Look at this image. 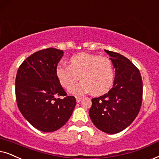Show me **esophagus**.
Here are the masks:
<instances>
[{"mask_svg":"<svg viewBox=\"0 0 159 159\" xmlns=\"http://www.w3.org/2000/svg\"><path fill=\"white\" fill-rule=\"evenodd\" d=\"M75 98H76V101H77L78 103V102L81 101V100H82V98L81 97H76Z\"/></svg>","mask_w":159,"mask_h":159,"instance_id":"1","label":"esophagus"}]
</instances>
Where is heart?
<instances>
[{"label":"heart","instance_id":"obj_1","mask_svg":"<svg viewBox=\"0 0 159 159\" xmlns=\"http://www.w3.org/2000/svg\"><path fill=\"white\" fill-rule=\"evenodd\" d=\"M82 81L73 88L78 75ZM56 75L65 89L75 95L91 92L94 95L107 92L113 84L114 69L111 60L106 57L86 53L70 57L68 65L60 64L56 67Z\"/></svg>","mask_w":159,"mask_h":159}]
</instances>
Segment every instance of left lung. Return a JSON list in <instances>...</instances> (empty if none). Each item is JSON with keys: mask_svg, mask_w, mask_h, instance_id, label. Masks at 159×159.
I'll use <instances>...</instances> for the list:
<instances>
[{"mask_svg": "<svg viewBox=\"0 0 159 159\" xmlns=\"http://www.w3.org/2000/svg\"><path fill=\"white\" fill-rule=\"evenodd\" d=\"M115 68L114 86L108 93L92 99L89 116L98 129L117 134L135 120L142 102V80L139 70L129 59L107 51Z\"/></svg>", "mask_w": 159, "mask_h": 159, "instance_id": "1", "label": "left lung"}]
</instances>
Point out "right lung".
<instances>
[{"label": "right lung", "instance_id": "1", "mask_svg": "<svg viewBox=\"0 0 159 159\" xmlns=\"http://www.w3.org/2000/svg\"><path fill=\"white\" fill-rule=\"evenodd\" d=\"M64 52L53 48L35 52L18 68L15 96L20 111L31 125L43 132L59 129L76 104L58 81L56 67Z\"/></svg>", "mask_w": 159, "mask_h": 159}]
</instances>
